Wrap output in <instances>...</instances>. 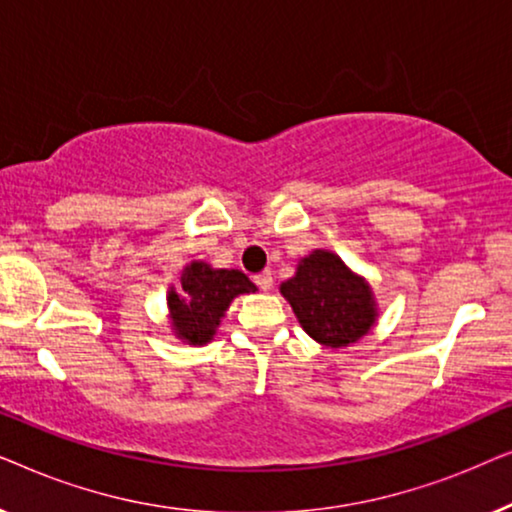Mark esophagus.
Masks as SVG:
<instances>
[{"label": "esophagus", "mask_w": 512, "mask_h": 512, "mask_svg": "<svg viewBox=\"0 0 512 512\" xmlns=\"http://www.w3.org/2000/svg\"><path fill=\"white\" fill-rule=\"evenodd\" d=\"M254 282L258 284V289L261 291H270L272 289V272L270 270L258 272V275L254 277Z\"/></svg>", "instance_id": "esophagus-1"}]
</instances>
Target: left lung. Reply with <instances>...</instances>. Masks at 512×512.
<instances>
[{
	"mask_svg": "<svg viewBox=\"0 0 512 512\" xmlns=\"http://www.w3.org/2000/svg\"><path fill=\"white\" fill-rule=\"evenodd\" d=\"M303 331L319 345L338 349L359 342L377 324V300L368 279L356 275L338 254L314 249L279 284Z\"/></svg>",
	"mask_w": 512,
	"mask_h": 512,
	"instance_id": "1",
	"label": "left lung"
}]
</instances>
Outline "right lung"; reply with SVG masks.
Here are the masks:
<instances>
[{"label": "right lung", "instance_id": "add662e5", "mask_svg": "<svg viewBox=\"0 0 512 512\" xmlns=\"http://www.w3.org/2000/svg\"><path fill=\"white\" fill-rule=\"evenodd\" d=\"M254 291V282L242 270L212 268L205 261H191L181 270L179 284L167 291V319L172 333L184 345H207L214 340L230 303L242 293Z\"/></svg>", "mask_w": 512, "mask_h": 512}]
</instances>
